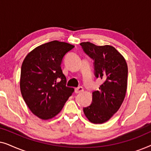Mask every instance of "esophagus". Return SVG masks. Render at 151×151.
<instances>
[{"instance_id": "1", "label": "esophagus", "mask_w": 151, "mask_h": 151, "mask_svg": "<svg viewBox=\"0 0 151 151\" xmlns=\"http://www.w3.org/2000/svg\"><path fill=\"white\" fill-rule=\"evenodd\" d=\"M83 91H84V89L82 86H79V87L75 88V92L76 93H82Z\"/></svg>"}]
</instances>
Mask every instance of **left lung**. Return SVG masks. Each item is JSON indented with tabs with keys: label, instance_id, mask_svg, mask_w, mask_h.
I'll return each mask as SVG.
<instances>
[{
	"label": "left lung",
	"instance_id": "obj_1",
	"mask_svg": "<svg viewBox=\"0 0 151 151\" xmlns=\"http://www.w3.org/2000/svg\"><path fill=\"white\" fill-rule=\"evenodd\" d=\"M86 54L94 60L95 76L103 83L92 95V103L83 109L93 124H102L119 110L127 89L128 67L123 55L111 45L97 46L90 42L80 43Z\"/></svg>",
	"mask_w": 151,
	"mask_h": 151
}]
</instances>
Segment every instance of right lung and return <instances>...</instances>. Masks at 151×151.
Here are the masks:
<instances>
[{
  "label": "right lung",
  "mask_w": 151,
  "mask_h": 151,
  "mask_svg": "<svg viewBox=\"0 0 151 151\" xmlns=\"http://www.w3.org/2000/svg\"><path fill=\"white\" fill-rule=\"evenodd\" d=\"M74 45L53 40L37 47L22 62L20 88L29 109L41 119L60 112L74 88L66 86L61 69L63 57Z\"/></svg>",
  "instance_id": "obj_1"
}]
</instances>
